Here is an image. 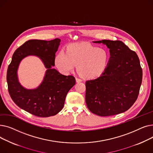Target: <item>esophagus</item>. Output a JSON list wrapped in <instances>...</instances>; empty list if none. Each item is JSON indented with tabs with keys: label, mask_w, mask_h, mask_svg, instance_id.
I'll return each instance as SVG.
<instances>
[{
	"label": "esophagus",
	"mask_w": 153,
	"mask_h": 153,
	"mask_svg": "<svg viewBox=\"0 0 153 153\" xmlns=\"http://www.w3.org/2000/svg\"><path fill=\"white\" fill-rule=\"evenodd\" d=\"M76 82H81L82 81H81V79H79V78H76Z\"/></svg>",
	"instance_id": "1"
}]
</instances>
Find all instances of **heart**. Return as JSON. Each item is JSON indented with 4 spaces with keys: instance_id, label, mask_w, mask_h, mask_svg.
Returning <instances> with one entry per match:
<instances>
[{
    "instance_id": "heart-1",
    "label": "heart",
    "mask_w": 153,
    "mask_h": 153,
    "mask_svg": "<svg viewBox=\"0 0 153 153\" xmlns=\"http://www.w3.org/2000/svg\"><path fill=\"white\" fill-rule=\"evenodd\" d=\"M110 53L104 48L89 43L69 45L66 53L61 51L56 55L55 65L62 74L73 71L77 65V72L82 78L92 80L100 77L106 71Z\"/></svg>"
}]
</instances>
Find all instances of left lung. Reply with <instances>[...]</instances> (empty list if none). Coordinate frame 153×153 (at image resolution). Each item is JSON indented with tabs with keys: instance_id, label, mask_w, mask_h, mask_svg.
Returning a JSON list of instances; mask_svg holds the SVG:
<instances>
[{
	"instance_id": "8db88e82",
	"label": "left lung",
	"mask_w": 153,
	"mask_h": 153,
	"mask_svg": "<svg viewBox=\"0 0 153 153\" xmlns=\"http://www.w3.org/2000/svg\"><path fill=\"white\" fill-rule=\"evenodd\" d=\"M110 57L105 72L85 82V102L92 113L108 117L129 109L138 98L143 71L136 53L122 42L103 39Z\"/></svg>"
}]
</instances>
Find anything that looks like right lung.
<instances>
[{"instance_id":"1","label":"right lung","mask_w":153,"mask_h":153,"mask_svg":"<svg viewBox=\"0 0 153 153\" xmlns=\"http://www.w3.org/2000/svg\"><path fill=\"white\" fill-rule=\"evenodd\" d=\"M60 42L59 38L50 41L28 40L16 50L8 67L7 82L12 99L20 108L36 117H48L58 114L64 107L68 92L76 83L74 77L62 75L52 68ZM28 55L38 56L47 69L44 81L33 90L23 88L17 76L19 62Z\"/></svg>"}]
</instances>
